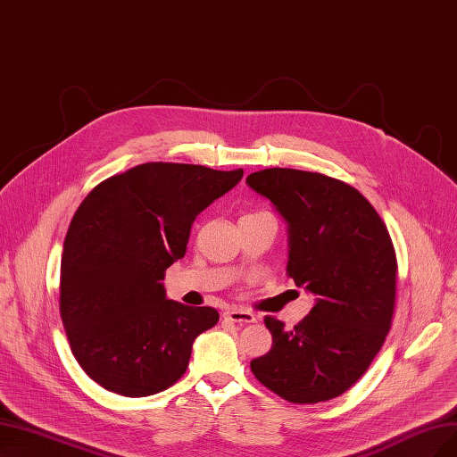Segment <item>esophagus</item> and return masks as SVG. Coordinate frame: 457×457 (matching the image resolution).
Here are the masks:
<instances>
[{
  "label": "esophagus",
  "instance_id": "obj_1",
  "mask_svg": "<svg viewBox=\"0 0 457 457\" xmlns=\"http://www.w3.org/2000/svg\"><path fill=\"white\" fill-rule=\"evenodd\" d=\"M223 317L227 320L238 322V324H249L257 320V317H254L251 312H245V309H228V312L223 313Z\"/></svg>",
  "mask_w": 457,
  "mask_h": 457
}]
</instances>
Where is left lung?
Here are the masks:
<instances>
[{"instance_id": "8db88e82", "label": "left lung", "mask_w": 457, "mask_h": 457, "mask_svg": "<svg viewBox=\"0 0 457 457\" xmlns=\"http://www.w3.org/2000/svg\"><path fill=\"white\" fill-rule=\"evenodd\" d=\"M245 184L283 217L287 276L315 296L292 330L264 319L271 349L251 371L290 403L334 399L368 371L390 332L397 261L388 228L366 196L330 176L266 169Z\"/></svg>"}]
</instances>
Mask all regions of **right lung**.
I'll use <instances>...</instances> for the list:
<instances>
[{"instance_id":"add662e5","label":"right lung","mask_w":457,"mask_h":457,"mask_svg":"<svg viewBox=\"0 0 457 457\" xmlns=\"http://www.w3.org/2000/svg\"><path fill=\"white\" fill-rule=\"evenodd\" d=\"M244 170L144 162L79 206L63 242L60 313L80 368L125 397L154 395L186 373L213 307L169 300L165 271L184 259L191 225Z\"/></svg>"}]
</instances>
